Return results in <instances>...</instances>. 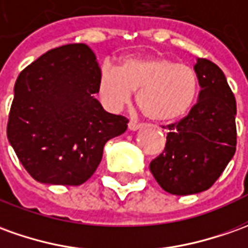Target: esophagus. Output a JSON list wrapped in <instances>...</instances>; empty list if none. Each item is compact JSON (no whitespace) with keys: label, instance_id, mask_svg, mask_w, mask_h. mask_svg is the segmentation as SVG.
I'll return each instance as SVG.
<instances>
[{"label":"esophagus","instance_id":"obj_1","mask_svg":"<svg viewBox=\"0 0 248 248\" xmlns=\"http://www.w3.org/2000/svg\"><path fill=\"white\" fill-rule=\"evenodd\" d=\"M143 127L141 124H138V123H135V121H129L128 123V129L129 131H138V129H140Z\"/></svg>","mask_w":248,"mask_h":248}]
</instances>
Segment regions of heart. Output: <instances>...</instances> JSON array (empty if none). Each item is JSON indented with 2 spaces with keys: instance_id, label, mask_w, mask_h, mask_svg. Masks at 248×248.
<instances>
[{
  "instance_id": "b5f03b06",
  "label": "heart",
  "mask_w": 248,
  "mask_h": 248,
  "mask_svg": "<svg viewBox=\"0 0 248 248\" xmlns=\"http://www.w3.org/2000/svg\"><path fill=\"white\" fill-rule=\"evenodd\" d=\"M196 70L167 56H127L119 67L102 63L97 89L102 102L112 110L129 104L136 93V105L148 120L169 124L182 119L199 94Z\"/></svg>"
}]
</instances>
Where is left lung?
Segmentation results:
<instances>
[{
  "label": "left lung",
  "mask_w": 248,
  "mask_h": 248,
  "mask_svg": "<svg viewBox=\"0 0 248 248\" xmlns=\"http://www.w3.org/2000/svg\"><path fill=\"white\" fill-rule=\"evenodd\" d=\"M197 104L178 123L167 125L163 153L150 163L154 178L175 196L209 189L224 171L236 150V101L224 73L199 58Z\"/></svg>",
  "instance_id": "left-lung-1"
}]
</instances>
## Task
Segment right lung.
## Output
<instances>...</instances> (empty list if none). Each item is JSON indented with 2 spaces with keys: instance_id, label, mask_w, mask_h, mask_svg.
<instances>
[{
  "instance_id": "obj_1",
  "label": "right lung",
  "mask_w": 248,
  "mask_h": 248,
  "mask_svg": "<svg viewBox=\"0 0 248 248\" xmlns=\"http://www.w3.org/2000/svg\"><path fill=\"white\" fill-rule=\"evenodd\" d=\"M98 70L94 52L79 43L43 54L18 75L6 134L37 182L82 185L100 165L105 143L127 131V119L94 98Z\"/></svg>"
}]
</instances>
